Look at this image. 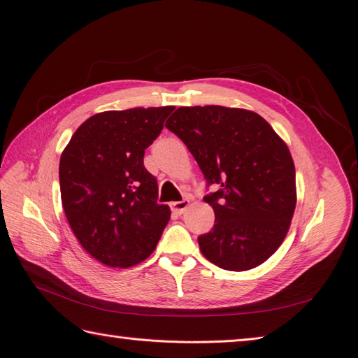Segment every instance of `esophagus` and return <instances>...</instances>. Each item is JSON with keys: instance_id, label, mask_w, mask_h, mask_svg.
I'll return each instance as SVG.
<instances>
[{"instance_id": "1", "label": "esophagus", "mask_w": 358, "mask_h": 358, "mask_svg": "<svg viewBox=\"0 0 358 358\" xmlns=\"http://www.w3.org/2000/svg\"><path fill=\"white\" fill-rule=\"evenodd\" d=\"M188 206H189V200L188 199H183L182 201L171 203L170 208H171V212L175 213V215H182L183 212H185V209L188 208Z\"/></svg>"}]
</instances>
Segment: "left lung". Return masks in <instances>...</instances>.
<instances>
[{"mask_svg":"<svg viewBox=\"0 0 358 358\" xmlns=\"http://www.w3.org/2000/svg\"><path fill=\"white\" fill-rule=\"evenodd\" d=\"M166 127L196 158L215 212L201 254L231 272L264 263L284 242L296 209V169L288 146L259 115L222 106L179 107Z\"/></svg>","mask_w":358,"mask_h":358,"instance_id":"8db88e82","label":"left lung"}]
</instances>
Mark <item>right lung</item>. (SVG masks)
I'll list each match as a JSON object with an SVG mask.
<instances>
[{"instance_id": "1", "label": "right lung", "mask_w": 358, "mask_h": 358, "mask_svg": "<svg viewBox=\"0 0 358 358\" xmlns=\"http://www.w3.org/2000/svg\"><path fill=\"white\" fill-rule=\"evenodd\" d=\"M173 106L136 107L91 116L59 161L62 208L88 254L110 267H131L154 252L170 209L143 164Z\"/></svg>"}]
</instances>
